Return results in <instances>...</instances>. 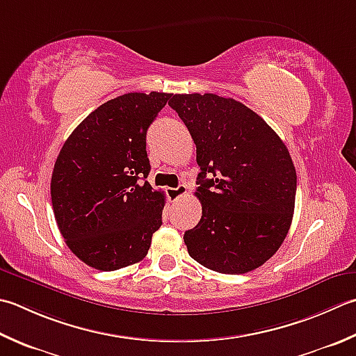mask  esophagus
<instances>
[{
    "instance_id": "34e87169",
    "label": "esophagus",
    "mask_w": 356,
    "mask_h": 356,
    "mask_svg": "<svg viewBox=\"0 0 356 356\" xmlns=\"http://www.w3.org/2000/svg\"><path fill=\"white\" fill-rule=\"evenodd\" d=\"M188 193V186L186 185H179L177 188H166V196H168L170 200H177L179 197L185 196Z\"/></svg>"
}]
</instances>
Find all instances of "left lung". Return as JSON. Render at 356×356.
Returning a JSON list of instances; mask_svg holds the SVG:
<instances>
[{
    "label": "left lung",
    "instance_id": "1",
    "mask_svg": "<svg viewBox=\"0 0 356 356\" xmlns=\"http://www.w3.org/2000/svg\"><path fill=\"white\" fill-rule=\"evenodd\" d=\"M168 104L190 131L200 168L202 218L185 232L188 253L218 273L261 267L281 247L293 219L296 171L287 146L234 99L176 94Z\"/></svg>",
    "mask_w": 356,
    "mask_h": 356
}]
</instances>
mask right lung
I'll use <instances>...</instances> for the list:
<instances>
[{"instance_id": "obj_1", "label": "right lung", "mask_w": 356, "mask_h": 356, "mask_svg": "<svg viewBox=\"0 0 356 356\" xmlns=\"http://www.w3.org/2000/svg\"><path fill=\"white\" fill-rule=\"evenodd\" d=\"M171 94L129 92L92 111L55 160L51 197L69 250L102 271L140 262L162 225L165 196L152 190L146 131Z\"/></svg>"}]
</instances>
